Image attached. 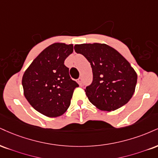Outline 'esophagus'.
<instances>
[{"instance_id": "esophagus-1", "label": "esophagus", "mask_w": 158, "mask_h": 158, "mask_svg": "<svg viewBox=\"0 0 158 158\" xmlns=\"http://www.w3.org/2000/svg\"><path fill=\"white\" fill-rule=\"evenodd\" d=\"M77 82L79 83V85L81 86L82 85V79H81V78H79V79H77Z\"/></svg>"}]
</instances>
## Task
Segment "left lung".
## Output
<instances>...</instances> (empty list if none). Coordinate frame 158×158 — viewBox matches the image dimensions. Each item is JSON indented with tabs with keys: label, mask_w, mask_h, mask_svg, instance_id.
Masks as SVG:
<instances>
[{
	"label": "left lung",
	"mask_w": 158,
	"mask_h": 158,
	"mask_svg": "<svg viewBox=\"0 0 158 158\" xmlns=\"http://www.w3.org/2000/svg\"><path fill=\"white\" fill-rule=\"evenodd\" d=\"M74 50L90 63L93 81L85 89L88 99L98 109L113 111L133 96L138 76L118 51L104 43L75 45Z\"/></svg>",
	"instance_id": "obj_1"
}]
</instances>
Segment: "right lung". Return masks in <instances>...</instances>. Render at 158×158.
Returning <instances> with one entry per match:
<instances>
[{"mask_svg": "<svg viewBox=\"0 0 158 158\" xmlns=\"http://www.w3.org/2000/svg\"><path fill=\"white\" fill-rule=\"evenodd\" d=\"M73 51V44L56 43L45 48L23 76L25 97L37 111L45 116L62 115L68 109L73 90L79 85L72 80L64 64Z\"/></svg>", "mask_w": 158, "mask_h": 158, "instance_id": "obj_1", "label": "right lung"}]
</instances>
